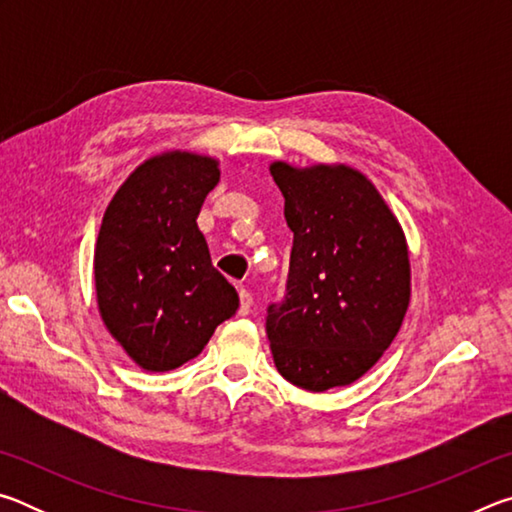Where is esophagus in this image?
I'll return each instance as SVG.
<instances>
[{
    "instance_id": "obj_1",
    "label": "esophagus",
    "mask_w": 512,
    "mask_h": 512,
    "mask_svg": "<svg viewBox=\"0 0 512 512\" xmlns=\"http://www.w3.org/2000/svg\"><path fill=\"white\" fill-rule=\"evenodd\" d=\"M250 307H253V296L246 289H239V316H248Z\"/></svg>"
}]
</instances>
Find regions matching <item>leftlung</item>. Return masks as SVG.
Wrapping results in <instances>:
<instances>
[{"mask_svg": "<svg viewBox=\"0 0 512 512\" xmlns=\"http://www.w3.org/2000/svg\"><path fill=\"white\" fill-rule=\"evenodd\" d=\"M271 176L293 232L287 291L266 316L275 368L311 393L348 386L388 350L409 309L402 225L348 164L273 162Z\"/></svg>", "mask_w": 512, "mask_h": 512, "instance_id": "8db88e82", "label": "left lung"}]
</instances>
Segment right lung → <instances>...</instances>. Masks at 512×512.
Returning a JSON list of instances; mask_svg holds the SVG:
<instances>
[{"label":"right lung","instance_id":"add662e5","mask_svg":"<svg viewBox=\"0 0 512 512\" xmlns=\"http://www.w3.org/2000/svg\"><path fill=\"white\" fill-rule=\"evenodd\" d=\"M219 178V160L210 155H153L124 180L103 214L94 248L99 314L112 339L149 372L198 357L239 307L196 225Z\"/></svg>","mask_w":512,"mask_h":512}]
</instances>
